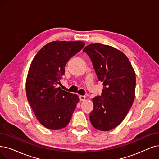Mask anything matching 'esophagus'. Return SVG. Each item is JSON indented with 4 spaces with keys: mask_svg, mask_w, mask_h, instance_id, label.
I'll list each match as a JSON object with an SVG mask.
<instances>
[{
    "mask_svg": "<svg viewBox=\"0 0 159 159\" xmlns=\"http://www.w3.org/2000/svg\"><path fill=\"white\" fill-rule=\"evenodd\" d=\"M80 98V101H84L86 98V97L85 96V95H80V96L79 97Z\"/></svg>",
    "mask_w": 159,
    "mask_h": 159,
    "instance_id": "obj_1",
    "label": "esophagus"
}]
</instances>
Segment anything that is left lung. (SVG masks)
Instances as JSON below:
<instances>
[{"mask_svg": "<svg viewBox=\"0 0 159 159\" xmlns=\"http://www.w3.org/2000/svg\"><path fill=\"white\" fill-rule=\"evenodd\" d=\"M83 52L91 59L98 80L104 85L101 96L93 98L90 121L99 130H112L124 120L134 102V70L127 57L113 47L91 43Z\"/></svg>", "mask_w": 159, "mask_h": 159, "instance_id": "left-lung-1", "label": "left lung"}]
</instances>
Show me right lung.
Wrapping results in <instances>:
<instances>
[{
  "instance_id": "obj_1",
  "label": "right lung",
  "mask_w": 159,
  "mask_h": 159,
  "mask_svg": "<svg viewBox=\"0 0 159 159\" xmlns=\"http://www.w3.org/2000/svg\"><path fill=\"white\" fill-rule=\"evenodd\" d=\"M84 46L81 41L50 42L31 62L26 81L27 100L38 120L48 129L67 126L78 103L77 94L57 85L65 74L66 62Z\"/></svg>"
}]
</instances>
